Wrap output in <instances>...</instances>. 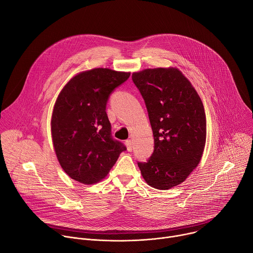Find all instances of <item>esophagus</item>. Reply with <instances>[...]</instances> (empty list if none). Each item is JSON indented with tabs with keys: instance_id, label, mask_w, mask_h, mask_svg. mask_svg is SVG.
I'll list each match as a JSON object with an SVG mask.
<instances>
[{
	"instance_id": "34e87169",
	"label": "esophagus",
	"mask_w": 253,
	"mask_h": 253,
	"mask_svg": "<svg viewBox=\"0 0 253 253\" xmlns=\"http://www.w3.org/2000/svg\"><path fill=\"white\" fill-rule=\"evenodd\" d=\"M125 145H126L128 151H131V150H132V147H133V146H132V141H131V140H126Z\"/></svg>"
}]
</instances>
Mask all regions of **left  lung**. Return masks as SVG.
<instances>
[{
	"instance_id": "1",
	"label": "left lung",
	"mask_w": 253,
	"mask_h": 253,
	"mask_svg": "<svg viewBox=\"0 0 253 253\" xmlns=\"http://www.w3.org/2000/svg\"><path fill=\"white\" fill-rule=\"evenodd\" d=\"M145 101L154 136V152L138 162L145 182L168 190L181 184L198 166L206 142L203 103L191 82L174 67L132 74Z\"/></svg>"
}]
</instances>
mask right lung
<instances>
[{"label":"right lung","mask_w":253,"mask_h":253,"mask_svg":"<svg viewBox=\"0 0 253 253\" xmlns=\"http://www.w3.org/2000/svg\"><path fill=\"white\" fill-rule=\"evenodd\" d=\"M130 72L94 68L72 77L55 102L51 134L57 159L66 174L90 185L100 182L126 147L111 136L106 104Z\"/></svg>","instance_id":"right-lung-1"}]
</instances>
